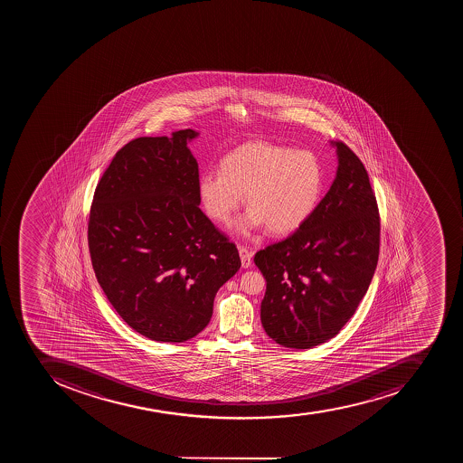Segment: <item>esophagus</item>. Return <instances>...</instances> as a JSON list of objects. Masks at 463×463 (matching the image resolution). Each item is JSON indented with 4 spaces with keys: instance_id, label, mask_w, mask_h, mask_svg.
Instances as JSON below:
<instances>
[{
    "instance_id": "34e87169",
    "label": "esophagus",
    "mask_w": 463,
    "mask_h": 463,
    "mask_svg": "<svg viewBox=\"0 0 463 463\" xmlns=\"http://www.w3.org/2000/svg\"><path fill=\"white\" fill-rule=\"evenodd\" d=\"M239 253H241V266L249 268L251 265V253L244 246H239Z\"/></svg>"
}]
</instances>
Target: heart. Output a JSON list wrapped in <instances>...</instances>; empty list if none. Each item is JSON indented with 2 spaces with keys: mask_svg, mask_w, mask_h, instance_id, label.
I'll use <instances>...</instances> for the list:
<instances>
[{
  "mask_svg": "<svg viewBox=\"0 0 463 463\" xmlns=\"http://www.w3.org/2000/svg\"><path fill=\"white\" fill-rule=\"evenodd\" d=\"M325 190V174L310 150L268 142H249L222 157V172L205 171L198 194L215 222L230 224L248 198L241 232L268 226L272 233H291L310 219Z\"/></svg>",
  "mask_w": 463,
  "mask_h": 463,
  "instance_id": "heart-1",
  "label": "heart"
}]
</instances>
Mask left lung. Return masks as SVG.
<instances>
[{
  "mask_svg": "<svg viewBox=\"0 0 463 463\" xmlns=\"http://www.w3.org/2000/svg\"><path fill=\"white\" fill-rule=\"evenodd\" d=\"M332 146L337 174L310 219L255 255L266 279L263 328L291 349L333 339L356 311L378 263L381 222L368 172L345 143Z\"/></svg>",
  "mask_w": 463,
  "mask_h": 463,
  "instance_id": "8db88e82",
  "label": "left lung"
}]
</instances>
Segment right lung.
<instances>
[{
    "mask_svg": "<svg viewBox=\"0 0 463 463\" xmlns=\"http://www.w3.org/2000/svg\"><path fill=\"white\" fill-rule=\"evenodd\" d=\"M197 131L123 146L95 188L88 246L99 287L135 332L181 343L203 332L241 269L236 244L201 212Z\"/></svg>",
    "mask_w": 463,
    "mask_h": 463,
    "instance_id": "add662e5",
    "label": "right lung"
}]
</instances>
